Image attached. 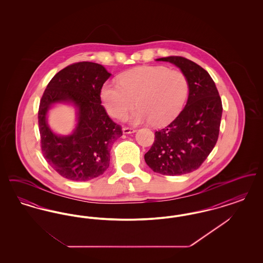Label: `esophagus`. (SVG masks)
Masks as SVG:
<instances>
[{
  "label": "esophagus",
  "instance_id": "1",
  "mask_svg": "<svg viewBox=\"0 0 263 263\" xmlns=\"http://www.w3.org/2000/svg\"><path fill=\"white\" fill-rule=\"evenodd\" d=\"M122 131H123L124 134H131V133L136 132V129H135V128H131V127H126V126H124V127L122 128Z\"/></svg>",
  "mask_w": 263,
  "mask_h": 263
}]
</instances>
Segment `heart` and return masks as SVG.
Instances as JSON below:
<instances>
[{"instance_id":"b5f03b06","label":"heart","mask_w":263,"mask_h":263,"mask_svg":"<svg viewBox=\"0 0 263 263\" xmlns=\"http://www.w3.org/2000/svg\"><path fill=\"white\" fill-rule=\"evenodd\" d=\"M183 73L163 66H144L119 76V83L105 82L100 98L106 111L122 119L135 106L130 120L134 124L151 122L163 126L175 119L187 98Z\"/></svg>"}]
</instances>
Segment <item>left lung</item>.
<instances>
[{
	"label": "left lung",
	"mask_w": 263,
	"mask_h": 263,
	"mask_svg": "<svg viewBox=\"0 0 263 263\" xmlns=\"http://www.w3.org/2000/svg\"><path fill=\"white\" fill-rule=\"evenodd\" d=\"M157 60L173 63L181 70L189 95L185 107L175 120L156 131L145 162L157 174L185 175L200 167L217 143L222 100L212 78L196 63L181 56Z\"/></svg>",
	"instance_id": "8db88e82"
}]
</instances>
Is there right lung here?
I'll return each mask as SVG.
<instances>
[{"label": "right lung", "instance_id": "add662e5", "mask_svg": "<svg viewBox=\"0 0 263 263\" xmlns=\"http://www.w3.org/2000/svg\"><path fill=\"white\" fill-rule=\"evenodd\" d=\"M110 75L98 63L71 64L52 78L40 100L41 152L51 167L67 179L87 181L102 175L109 166L113 143L122 136L121 126L101 105L100 89ZM62 101L78 108V124L70 137H57L46 122L50 104Z\"/></svg>", "mask_w": 263, "mask_h": 263}]
</instances>
